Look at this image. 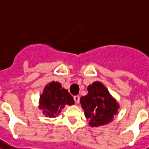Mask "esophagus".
Masks as SVG:
<instances>
[{
    "mask_svg": "<svg viewBox=\"0 0 149 149\" xmlns=\"http://www.w3.org/2000/svg\"><path fill=\"white\" fill-rule=\"evenodd\" d=\"M73 99H74L75 103L79 104V102H80V97H79V96H74V97H73Z\"/></svg>",
    "mask_w": 149,
    "mask_h": 149,
    "instance_id": "1",
    "label": "esophagus"
}]
</instances>
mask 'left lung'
I'll list each match as a JSON object with an SVG mask.
<instances>
[{"label":"left lung","mask_w":149,"mask_h":149,"mask_svg":"<svg viewBox=\"0 0 149 149\" xmlns=\"http://www.w3.org/2000/svg\"><path fill=\"white\" fill-rule=\"evenodd\" d=\"M80 102L92 127L109 124L118 112L120 107L105 86L99 81L88 87V94L81 97Z\"/></svg>","instance_id":"1"}]
</instances>
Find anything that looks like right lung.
Instances as JSON below:
<instances>
[{"label":"right lung","instance_id":"obj_1","mask_svg":"<svg viewBox=\"0 0 149 149\" xmlns=\"http://www.w3.org/2000/svg\"><path fill=\"white\" fill-rule=\"evenodd\" d=\"M40 109L46 116L56 117L66 104H74V100L68 90L62 88L59 82L52 81L46 85L40 95Z\"/></svg>","mask_w":149,"mask_h":149}]
</instances>
